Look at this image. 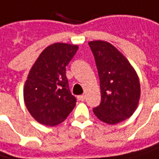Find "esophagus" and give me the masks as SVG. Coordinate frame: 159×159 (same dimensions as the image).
<instances>
[{
	"instance_id": "1",
	"label": "esophagus",
	"mask_w": 159,
	"mask_h": 159,
	"mask_svg": "<svg viewBox=\"0 0 159 159\" xmlns=\"http://www.w3.org/2000/svg\"><path fill=\"white\" fill-rule=\"evenodd\" d=\"M77 99H78L79 101H84V99H85V95H84V94H82V95H78V96H77Z\"/></svg>"
}]
</instances>
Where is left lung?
I'll list each match as a JSON object with an SVG mask.
<instances>
[{
    "mask_svg": "<svg viewBox=\"0 0 159 159\" xmlns=\"http://www.w3.org/2000/svg\"><path fill=\"white\" fill-rule=\"evenodd\" d=\"M98 71L101 103L93 109L103 122L116 125L129 118L140 99L136 70L120 51L106 41L89 42Z\"/></svg>",
    "mask_w": 159,
    "mask_h": 159,
    "instance_id": "obj_1",
    "label": "left lung"
}]
</instances>
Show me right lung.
Listing matches in <instances>:
<instances>
[{"mask_svg":"<svg viewBox=\"0 0 159 159\" xmlns=\"http://www.w3.org/2000/svg\"><path fill=\"white\" fill-rule=\"evenodd\" d=\"M78 45L55 43L43 51L32 66L23 86V99L31 116L53 126L65 121L76 99L68 88L65 70Z\"/></svg>","mask_w":159,"mask_h":159,"instance_id":"add662e5","label":"right lung"}]
</instances>
